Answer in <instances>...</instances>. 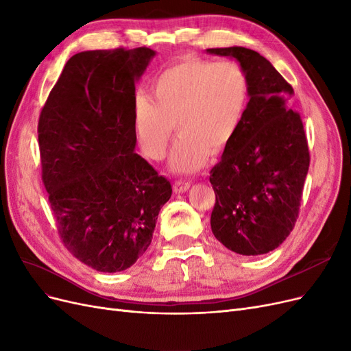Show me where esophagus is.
I'll use <instances>...</instances> for the list:
<instances>
[{"mask_svg": "<svg viewBox=\"0 0 351 351\" xmlns=\"http://www.w3.org/2000/svg\"><path fill=\"white\" fill-rule=\"evenodd\" d=\"M190 187V181L187 180H176L174 181V191L176 193H184Z\"/></svg>", "mask_w": 351, "mask_h": 351, "instance_id": "34e87169", "label": "esophagus"}]
</instances>
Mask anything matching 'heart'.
<instances>
[{"label":"heart","mask_w":351,"mask_h":351,"mask_svg":"<svg viewBox=\"0 0 351 351\" xmlns=\"http://www.w3.org/2000/svg\"><path fill=\"white\" fill-rule=\"evenodd\" d=\"M248 95V75L239 64L180 58L156 75L151 99L142 94L135 99L134 128L142 152L154 161L162 160L176 126L180 136L171 167L180 173L196 171L209 151L217 155L232 142Z\"/></svg>","instance_id":"b5f03b06"}]
</instances>
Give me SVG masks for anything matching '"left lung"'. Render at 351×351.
<instances>
[{"label":"left lung","instance_id":"left-lung-1","mask_svg":"<svg viewBox=\"0 0 351 351\" xmlns=\"http://www.w3.org/2000/svg\"><path fill=\"white\" fill-rule=\"evenodd\" d=\"M208 52L235 58L250 81L243 122L209 177L212 232L228 250L260 256L295 228L311 161L306 134L289 104L292 86L267 59L241 46Z\"/></svg>","mask_w":351,"mask_h":351}]
</instances>
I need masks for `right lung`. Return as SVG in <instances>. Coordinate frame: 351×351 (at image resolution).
<instances>
[{
	"label": "right lung",
	"instance_id": "add662e5",
	"mask_svg": "<svg viewBox=\"0 0 351 351\" xmlns=\"http://www.w3.org/2000/svg\"><path fill=\"white\" fill-rule=\"evenodd\" d=\"M155 52L72 56L39 116L42 180L65 248L88 267L116 273L151 244L171 183L135 152V81Z\"/></svg>",
	"mask_w": 351,
	"mask_h": 351
}]
</instances>
